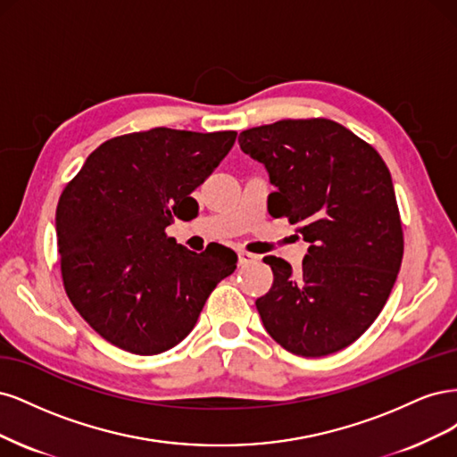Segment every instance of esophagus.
<instances>
[{
	"mask_svg": "<svg viewBox=\"0 0 457 457\" xmlns=\"http://www.w3.org/2000/svg\"><path fill=\"white\" fill-rule=\"evenodd\" d=\"M256 260H258V256L250 254V253H245V250H241V253H237V263H239V266H246V263H253V262H256Z\"/></svg>",
	"mask_w": 457,
	"mask_h": 457,
	"instance_id": "esophagus-1",
	"label": "esophagus"
}]
</instances>
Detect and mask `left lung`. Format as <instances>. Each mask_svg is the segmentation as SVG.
Here are the masks:
<instances>
[{
	"label": "left lung",
	"instance_id": "1",
	"mask_svg": "<svg viewBox=\"0 0 457 457\" xmlns=\"http://www.w3.org/2000/svg\"><path fill=\"white\" fill-rule=\"evenodd\" d=\"M241 150L266 167L268 211L298 224L302 268L266 256L273 287L256 300L273 340L300 357L351 345L384 309L403 262V228L387 165L330 120H283L243 130Z\"/></svg>",
	"mask_w": 457,
	"mask_h": 457
}]
</instances>
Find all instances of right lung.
<instances>
[{
	"label": "right lung",
	"mask_w": 457,
	"mask_h": 457,
	"mask_svg": "<svg viewBox=\"0 0 457 457\" xmlns=\"http://www.w3.org/2000/svg\"><path fill=\"white\" fill-rule=\"evenodd\" d=\"M237 132L157 127L104 142L62 191L56 241L70 302L106 342L157 355L194 330L214 287L235 271L228 246L191 253L167 237L197 214L191 195Z\"/></svg>",
	"instance_id": "obj_1"
}]
</instances>
